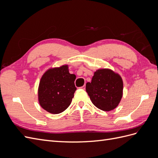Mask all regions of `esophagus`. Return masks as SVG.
<instances>
[{"mask_svg": "<svg viewBox=\"0 0 158 158\" xmlns=\"http://www.w3.org/2000/svg\"><path fill=\"white\" fill-rule=\"evenodd\" d=\"M80 89H85V85H83V86L80 87Z\"/></svg>", "mask_w": 158, "mask_h": 158, "instance_id": "obj_1", "label": "esophagus"}]
</instances>
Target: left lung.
I'll return each instance as SVG.
<instances>
[{
	"mask_svg": "<svg viewBox=\"0 0 158 158\" xmlns=\"http://www.w3.org/2000/svg\"><path fill=\"white\" fill-rule=\"evenodd\" d=\"M85 89L95 107L104 111L116 108L123 96V82L118 74L110 69H99L94 73L92 82Z\"/></svg>",
	"mask_w": 158,
	"mask_h": 158,
	"instance_id": "1",
	"label": "left lung"
}]
</instances>
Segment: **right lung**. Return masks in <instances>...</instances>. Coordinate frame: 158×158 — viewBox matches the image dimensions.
I'll return each instance as SVG.
<instances>
[{"label":"right lung","mask_w":158,"mask_h":158,"mask_svg":"<svg viewBox=\"0 0 158 158\" xmlns=\"http://www.w3.org/2000/svg\"><path fill=\"white\" fill-rule=\"evenodd\" d=\"M76 76L69 73L68 65L51 69L43 75L38 89V99L43 109L59 114L69 107L76 90Z\"/></svg>","instance_id":"add662e5"}]
</instances>
